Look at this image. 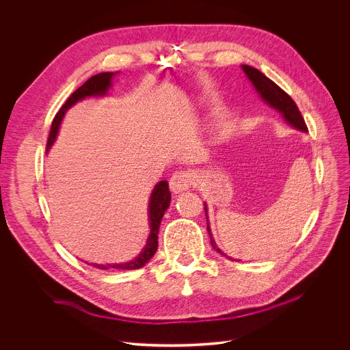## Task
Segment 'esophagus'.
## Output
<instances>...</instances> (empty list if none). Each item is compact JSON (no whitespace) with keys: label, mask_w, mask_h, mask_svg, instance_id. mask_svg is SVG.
<instances>
[{"label":"esophagus","mask_w":350,"mask_h":350,"mask_svg":"<svg viewBox=\"0 0 350 350\" xmlns=\"http://www.w3.org/2000/svg\"><path fill=\"white\" fill-rule=\"evenodd\" d=\"M196 180L195 176L188 172V170H178L176 173H173L172 178H170V188L173 192H181L185 191L188 188H191L192 185H195Z\"/></svg>","instance_id":"34e87169"}]
</instances>
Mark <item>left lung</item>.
I'll return each instance as SVG.
<instances>
[{
	"instance_id": "1",
	"label": "left lung",
	"mask_w": 350,
	"mask_h": 350,
	"mask_svg": "<svg viewBox=\"0 0 350 350\" xmlns=\"http://www.w3.org/2000/svg\"><path fill=\"white\" fill-rule=\"evenodd\" d=\"M242 69H243L245 75L247 76V79L252 81V84L255 85V88L258 90V92L262 95V98L265 99L267 104H270L273 108L280 111L289 124H292L297 130L308 131V126L305 123V119H304L301 111H299V108L295 104L293 99L281 87H278L273 80H270L260 70H258V69H255L252 66L242 65ZM205 212H206V208H205ZM208 231H209V235H211V243H212L213 249H216V251L220 255L226 256L220 251V249L216 246V243H215V241L212 238L211 230H209V224H208Z\"/></svg>"
}]
</instances>
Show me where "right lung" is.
Listing matches in <instances>:
<instances>
[{
  "label": "right lung",
  "mask_w": 350,
  "mask_h": 350,
  "mask_svg": "<svg viewBox=\"0 0 350 350\" xmlns=\"http://www.w3.org/2000/svg\"><path fill=\"white\" fill-rule=\"evenodd\" d=\"M113 73L112 72H105V73H98L92 77H90L83 85H80L69 98L68 101L62 105V108L58 111V113L55 115L54 120H53V126H51V131H49L48 135V141H46V149L51 146L55 141L57 133H58V127L61 123V119L64 118L65 112L80 99L90 96V95H104L107 92V90L111 85V79H112ZM170 199H172V193L169 189V184L167 181H161L155 188L154 192L151 195V201H149V223H151V234H149L148 242L144 247V251L141 252V255L129 262V263H123V265H92L96 269L101 270H108V269H116V270H137L144 267L151 258L157 254L158 251V232H159V227H161V221L162 217L166 212V209L170 205Z\"/></svg>",
  "instance_id": "right-lung-1"
}]
</instances>
